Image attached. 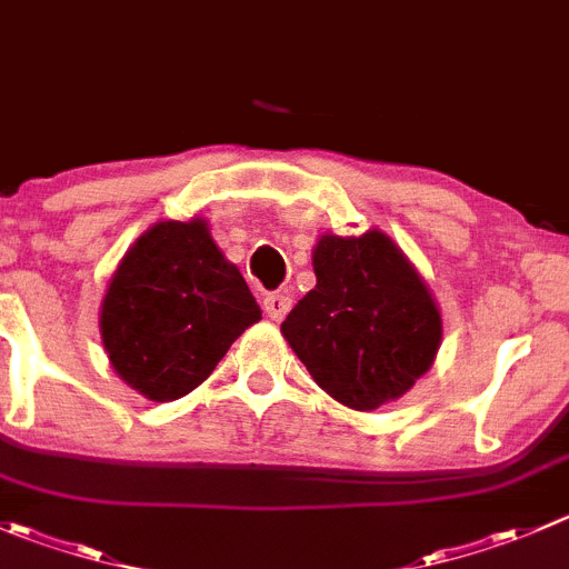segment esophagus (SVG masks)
Wrapping results in <instances>:
<instances>
[{
	"label": "esophagus",
	"instance_id": "esophagus-1",
	"mask_svg": "<svg viewBox=\"0 0 569 569\" xmlns=\"http://www.w3.org/2000/svg\"><path fill=\"white\" fill-rule=\"evenodd\" d=\"M263 311H267L274 322H280V319L291 311V297L289 295H267V300H263Z\"/></svg>",
	"mask_w": 569,
	"mask_h": 569
}]
</instances>
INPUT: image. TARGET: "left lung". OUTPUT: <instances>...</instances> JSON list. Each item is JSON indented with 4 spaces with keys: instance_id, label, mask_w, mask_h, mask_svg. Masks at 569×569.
I'll return each instance as SVG.
<instances>
[{
    "instance_id": "8db88e82",
    "label": "left lung",
    "mask_w": 569,
    "mask_h": 569,
    "mask_svg": "<svg viewBox=\"0 0 569 569\" xmlns=\"http://www.w3.org/2000/svg\"><path fill=\"white\" fill-rule=\"evenodd\" d=\"M317 286L280 325L311 378L333 400L372 411L431 369L442 317L431 291L380 230L322 236Z\"/></svg>"
}]
</instances>
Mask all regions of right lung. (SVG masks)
Instances as JSON below:
<instances>
[{
    "label": "right lung",
    "instance_id": "add662e5",
    "mask_svg": "<svg viewBox=\"0 0 569 569\" xmlns=\"http://www.w3.org/2000/svg\"><path fill=\"white\" fill-rule=\"evenodd\" d=\"M258 319L261 308L241 272L194 219L158 222L130 247L99 328L121 380L169 402L197 389Z\"/></svg>",
    "mask_w": 569,
    "mask_h": 569
}]
</instances>
